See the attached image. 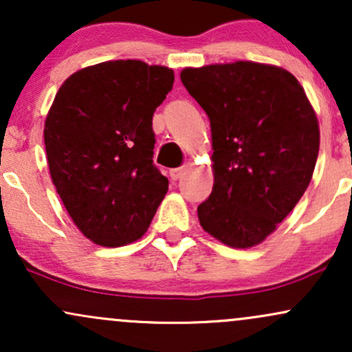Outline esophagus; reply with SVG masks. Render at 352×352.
Here are the masks:
<instances>
[{
    "mask_svg": "<svg viewBox=\"0 0 352 352\" xmlns=\"http://www.w3.org/2000/svg\"><path fill=\"white\" fill-rule=\"evenodd\" d=\"M185 172H187V168L185 167H177V168H172V170L168 172V175H170L172 180H179L185 175Z\"/></svg>",
    "mask_w": 352,
    "mask_h": 352,
    "instance_id": "esophagus-1",
    "label": "esophagus"
}]
</instances>
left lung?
Returning <instances> with one entry per match:
<instances>
[{"label":"left lung","mask_w":352,"mask_h":352,"mask_svg":"<svg viewBox=\"0 0 352 352\" xmlns=\"http://www.w3.org/2000/svg\"><path fill=\"white\" fill-rule=\"evenodd\" d=\"M180 79L212 129L213 190L197 208L201 228L232 248H252L308 188L319 152L316 112L292 72L272 64L185 67Z\"/></svg>","instance_id":"left-lung-1"}]
</instances>
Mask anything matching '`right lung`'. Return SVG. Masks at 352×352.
I'll use <instances>...</instances> for the list:
<instances>
[{
	"mask_svg": "<svg viewBox=\"0 0 352 352\" xmlns=\"http://www.w3.org/2000/svg\"><path fill=\"white\" fill-rule=\"evenodd\" d=\"M173 71L119 59L64 80L44 122L52 184L84 236L122 246L147 232L168 180L153 165L152 117Z\"/></svg>",
	"mask_w": 352,
	"mask_h": 352,
	"instance_id": "add662e5",
	"label": "right lung"
}]
</instances>
